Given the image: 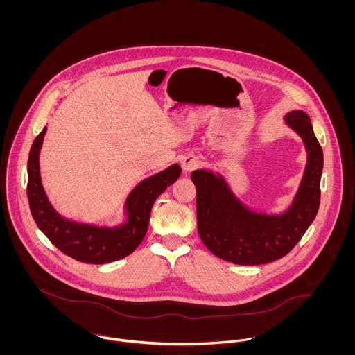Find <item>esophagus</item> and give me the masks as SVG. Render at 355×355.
<instances>
[{
    "label": "esophagus",
    "mask_w": 355,
    "mask_h": 355,
    "mask_svg": "<svg viewBox=\"0 0 355 355\" xmlns=\"http://www.w3.org/2000/svg\"><path fill=\"white\" fill-rule=\"evenodd\" d=\"M201 164V159L197 157V155H186L183 159H182V168L184 172H191L194 171L198 165Z\"/></svg>",
    "instance_id": "34e87169"
}]
</instances>
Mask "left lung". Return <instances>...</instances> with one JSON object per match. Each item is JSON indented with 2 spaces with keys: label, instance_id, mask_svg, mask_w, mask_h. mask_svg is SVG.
Instances as JSON below:
<instances>
[{
  "label": "left lung",
  "instance_id": "8db88e82",
  "mask_svg": "<svg viewBox=\"0 0 355 355\" xmlns=\"http://www.w3.org/2000/svg\"><path fill=\"white\" fill-rule=\"evenodd\" d=\"M286 123L304 141L307 162L291 206L283 214L249 210L221 175L197 169V221L203 245L216 257L236 265H262L290 253L310 227L320 206L322 149L304 110H291Z\"/></svg>",
  "mask_w": 355,
  "mask_h": 355
}]
</instances>
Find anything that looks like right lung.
Wrapping results in <instances>:
<instances>
[{
  "label": "right lung",
  "mask_w": 355,
  "mask_h": 355,
  "mask_svg": "<svg viewBox=\"0 0 355 355\" xmlns=\"http://www.w3.org/2000/svg\"><path fill=\"white\" fill-rule=\"evenodd\" d=\"M46 127L35 138L27 164V197L38 228L68 257L86 263H107L132 253L144 241L155 200L173 184L182 168L178 164L141 182L125 201L127 221L116 228L69 221L51 206L41 183L40 152Z\"/></svg>",
  "instance_id": "1"
}]
</instances>
